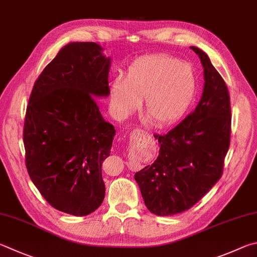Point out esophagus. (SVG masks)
<instances>
[{"label": "esophagus", "instance_id": "34e87169", "mask_svg": "<svg viewBox=\"0 0 257 257\" xmlns=\"http://www.w3.org/2000/svg\"><path fill=\"white\" fill-rule=\"evenodd\" d=\"M133 134H134V135H135V134H138V135H144V136H148V134H147L146 132H145V130H142V129L134 130ZM138 167H139L138 164H134V165L130 166V169H132V170H138Z\"/></svg>", "mask_w": 257, "mask_h": 257}]
</instances>
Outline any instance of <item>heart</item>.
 Masks as SVG:
<instances>
[{"label": "heart", "instance_id": "obj_1", "mask_svg": "<svg viewBox=\"0 0 257 257\" xmlns=\"http://www.w3.org/2000/svg\"><path fill=\"white\" fill-rule=\"evenodd\" d=\"M197 90L192 65L171 56H154L133 65L124 80L111 83L110 99L115 113L125 118L145 99V111L157 125H169L189 109Z\"/></svg>", "mask_w": 257, "mask_h": 257}]
</instances>
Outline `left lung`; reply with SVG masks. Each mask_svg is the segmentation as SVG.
Listing matches in <instances>:
<instances>
[{"instance_id": "left-lung-1", "label": "left lung", "mask_w": 257, "mask_h": 257, "mask_svg": "<svg viewBox=\"0 0 257 257\" xmlns=\"http://www.w3.org/2000/svg\"><path fill=\"white\" fill-rule=\"evenodd\" d=\"M203 66L204 86L197 108L158 139L160 154L135 174L147 209L166 217L192 208L221 177L230 144L229 92L208 55L191 47Z\"/></svg>"}]
</instances>
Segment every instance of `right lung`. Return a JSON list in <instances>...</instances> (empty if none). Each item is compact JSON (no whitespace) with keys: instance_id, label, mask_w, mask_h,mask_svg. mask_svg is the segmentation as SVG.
<instances>
[{"instance_id":"obj_1","label":"right lung","mask_w":257,"mask_h":257,"mask_svg":"<svg viewBox=\"0 0 257 257\" xmlns=\"http://www.w3.org/2000/svg\"><path fill=\"white\" fill-rule=\"evenodd\" d=\"M95 43H71L37 78L27 106L23 144L31 181L51 207L86 216L105 194L102 163L114 127L94 97L108 96L110 57Z\"/></svg>"}]
</instances>
